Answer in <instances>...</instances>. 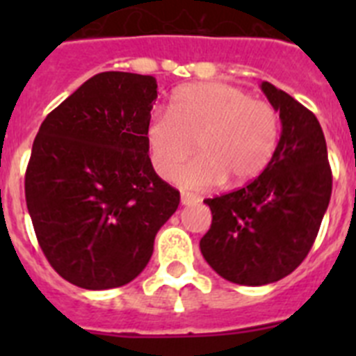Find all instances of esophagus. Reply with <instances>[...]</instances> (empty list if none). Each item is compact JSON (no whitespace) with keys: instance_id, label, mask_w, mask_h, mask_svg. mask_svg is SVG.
I'll return each mask as SVG.
<instances>
[{"instance_id":"esophagus-1","label":"esophagus","mask_w":356,"mask_h":356,"mask_svg":"<svg viewBox=\"0 0 356 356\" xmlns=\"http://www.w3.org/2000/svg\"><path fill=\"white\" fill-rule=\"evenodd\" d=\"M181 205H196V203H200L201 197L196 196V194H191V193H181Z\"/></svg>"}]
</instances>
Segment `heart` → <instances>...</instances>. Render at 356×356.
<instances>
[{
	"mask_svg": "<svg viewBox=\"0 0 356 356\" xmlns=\"http://www.w3.org/2000/svg\"><path fill=\"white\" fill-rule=\"evenodd\" d=\"M278 110L225 81L184 85L171 97V114L147 119L146 146L155 171L169 180L196 147L202 153L176 175L185 188L242 185L264 172L280 140Z\"/></svg>",
	"mask_w": 356,
	"mask_h": 356,
	"instance_id": "b5f03b06",
	"label": "heart"
}]
</instances>
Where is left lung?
Listing matches in <instances>:
<instances>
[{
    "label": "left lung",
    "instance_id": "8db88e82",
    "mask_svg": "<svg viewBox=\"0 0 356 356\" xmlns=\"http://www.w3.org/2000/svg\"><path fill=\"white\" fill-rule=\"evenodd\" d=\"M260 89L280 112L275 156L251 184L205 200L212 225L200 250L213 271L237 285L291 275L312 248L332 196V169L316 115L269 81Z\"/></svg>",
    "mask_w": 356,
    "mask_h": 356
}]
</instances>
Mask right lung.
<instances>
[{"mask_svg":"<svg viewBox=\"0 0 356 356\" xmlns=\"http://www.w3.org/2000/svg\"><path fill=\"white\" fill-rule=\"evenodd\" d=\"M156 87L146 74L99 72L48 114L33 140L28 212L48 262L76 287L130 284L180 205L146 146Z\"/></svg>","mask_w":356,"mask_h":356,"instance_id":"obj_1","label":"right lung"}]
</instances>
